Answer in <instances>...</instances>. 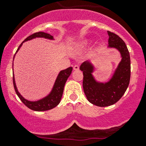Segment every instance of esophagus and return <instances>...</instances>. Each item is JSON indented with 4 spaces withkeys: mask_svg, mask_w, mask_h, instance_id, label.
<instances>
[{
    "mask_svg": "<svg viewBox=\"0 0 146 146\" xmlns=\"http://www.w3.org/2000/svg\"><path fill=\"white\" fill-rule=\"evenodd\" d=\"M73 69H74L75 70H79V66H78V65H75V66H73Z\"/></svg>",
    "mask_w": 146,
    "mask_h": 146,
    "instance_id": "obj_1",
    "label": "esophagus"
}]
</instances>
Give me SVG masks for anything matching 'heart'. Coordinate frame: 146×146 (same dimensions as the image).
<instances>
[{
    "instance_id": "obj_1",
    "label": "heart",
    "mask_w": 146,
    "mask_h": 146,
    "mask_svg": "<svg viewBox=\"0 0 146 146\" xmlns=\"http://www.w3.org/2000/svg\"><path fill=\"white\" fill-rule=\"evenodd\" d=\"M88 44H89V41H88V39H85V40H83L82 42H80L78 45H77V46H76V50H77V51H82V50L85 49L86 47L88 46Z\"/></svg>"
}]
</instances>
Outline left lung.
Wrapping results in <instances>:
<instances>
[{
    "label": "left lung",
    "mask_w": 146,
    "mask_h": 146,
    "mask_svg": "<svg viewBox=\"0 0 146 146\" xmlns=\"http://www.w3.org/2000/svg\"><path fill=\"white\" fill-rule=\"evenodd\" d=\"M109 48H114L120 52L121 60L110 80L100 82L92 75L94 67L90 61H85L80 69L83 73L82 87L88 100L98 107H107L117 102L126 92L131 77V60L125 42L113 32L107 31Z\"/></svg>",
    "instance_id": "left-lung-1"
}]
</instances>
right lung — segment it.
Segmentation results:
<instances>
[{
    "instance_id": "right-lung-1",
    "label": "right lung",
    "mask_w": 146,
    "mask_h": 146,
    "mask_svg": "<svg viewBox=\"0 0 146 146\" xmlns=\"http://www.w3.org/2000/svg\"><path fill=\"white\" fill-rule=\"evenodd\" d=\"M36 37L45 38V39L54 40V36L50 35L49 34L45 33V32H36V33L33 34V35L28 36V37H27L25 39L23 42L31 40V39H35V38ZM23 42L19 46L16 53L18 51L19 49H20L21 46L23 45ZM72 70H73V68L72 67H69L68 68L65 69V70H61V71L59 72V73H58L56 79V81L54 82V87H53L51 92H50L47 96H46L45 98H42V99L41 100H39L37 101H29L25 99V98L20 95V93L18 92V90H17V86H16L15 84V77L14 76H13V85H14L15 90L16 94H17V96L19 97L20 100L23 102L24 103L25 105L27 106L28 108H29L30 110L37 111H46V110H51V109L56 107V106L59 104L60 102H61V97H62L63 92H64V85L65 84H66V80H67L69 76H70V75L71 74ZM13 74H14V73H13Z\"/></svg>"
}]
</instances>
